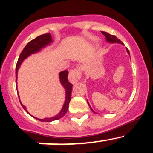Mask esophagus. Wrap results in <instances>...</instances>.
<instances>
[{"instance_id": "esophagus-1", "label": "esophagus", "mask_w": 153, "mask_h": 153, "mask_svg": "<svg viewBox=\"0 0 153 153\" xmlns=\"http://www.w3.org/2000/svg\"><path fill=\"white\" fill-rule=\"evenodd\" d=\"M81 69L80 68H75V69H71L69 72V81L72 84L77 82L78 80L81 78Z\"/></svg>"}]
</instances>
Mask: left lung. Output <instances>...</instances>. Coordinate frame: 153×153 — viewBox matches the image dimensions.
<instances>
[{"label":"left lung","mask_w":153,"mask_h":153,"mask_svg":"<svg viewBox=\"0 0 153 153\" xmlns=\"http://www.w3.org/2000/svg\"><path fill=\"white\" fill-rule=\"evenodd\" d=\"M101 33H102L103 35H104V36L106 37V41H107V42H109V43H118V44H124L122 42H121V41H120L119 39H118V38H117L116 36H115V35H110V34L107 33V32H101ZM126 52H127V53L129 55V49H128L127 48H126ZM87 104H89V107H90L91 110H92L93 112H94L93 109H92V107H91L90 105H89V102H88V101H87Z\"/></svg>","instance_id":"8db88e82"}]
</instances>
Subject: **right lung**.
Returning <instances> with one entry per match:
<instances>
[{"mask_svg":"<svg viewBox=\"0 0 153 153\" xmlns=\"http://www.w3.org/2000/svg\"><path fill=\"white\" fill-rule=\"evenodd\" d=\"M52 42V37H51L50 33H47L44 34V35H41L40 36H38L37 38H35V39L32 40L31 41H29L28 44H27L25 47L24 48V49L21 52V55H20L19 58H18V62L16 64V69H15V77H16V81H17V75H18V70L19 69L20 66L22 64L23 61L29 57V55H31L32 54L36 53V52H39L41 49H43L44 47H47V45H49V44ZM68 71L64 70L62 71L59 73V78H60V81L61 83V85L64 87L66 92V100L65 102H64V106H63L62 109L61 110V112L56 115L55 116L52 117V118H45L44 119H41V118H35V117L32 116L33 118H35V119L38 120V121H44V122H50V121H55V120H58L61 118L62 117H64L66 115V113L67 112L68 108H69V101L71 99V93H72V84L71 83L69 82V80H68ZM21 106L24 108V110L29 113L27 110V108L25 107V106L21 104Z\"/></svg>","mask_w":153,"mask_h":153,"instance_id":"1","label":"right lung"}]
</instances>
